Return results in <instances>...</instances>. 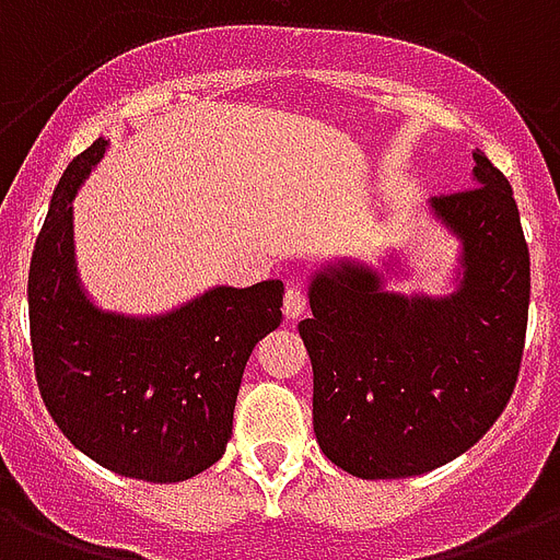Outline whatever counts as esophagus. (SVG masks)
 <instances>
[{"instance_id":"34e87169","label":"esophagus","mask_w":560,"mask_h":560,"mask_svg":"<svg viewBox=\"0 0 560 560\" xmlns=\"http://www.w3.org/2000/svg\"><path fill=\"white\" fill-rule=\"evenodd\" d=\"M303 312H306V292H301V289H289L283 298V315L285 317H301Z\"/></svg>"}]
</instances>
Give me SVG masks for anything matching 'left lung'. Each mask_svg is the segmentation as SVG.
Segmentation results:
<instances>
[{"instance_id":"left-lung-1","label":"left lung","mask_w":560,"mask_h":560,"mask_svg":"<svg viewBox=\"0 0 560 560\" xmlns=\"http://www.w3.org/2000/svg\"><path fill=\"white\" fill-rule=\"evenodd\" d=\"M459 240L454 292L401 294L341 259L308 280L312 424L326 459L399 480L457 459L498 422L517 382L529 315V248L509 178L474 150V187L433 196Z\"/></svg>"}]
</instances>
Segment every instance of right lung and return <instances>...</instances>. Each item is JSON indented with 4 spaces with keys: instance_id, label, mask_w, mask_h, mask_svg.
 <instances>
[{
    "instance_id": "add662e5",
    "label": "right lung",
    "mask_w": 560,
    "mask_h": 560,
    "mask_svg": "<svg viewBox=\"0 0 560 560\" xmlns=\"http://www.w3.org/2000/svg\"><path fill=\"white\" fill-rule=\"evenodd\" d=\"M106 147L97 138L66 167L34 245V373L57 428L89 459L120 477L182 482L225 454L248 355L283 320V280L213 285L161 315L95 306L74 262L71 199Z\"/></svg>"
}]
</instances>
